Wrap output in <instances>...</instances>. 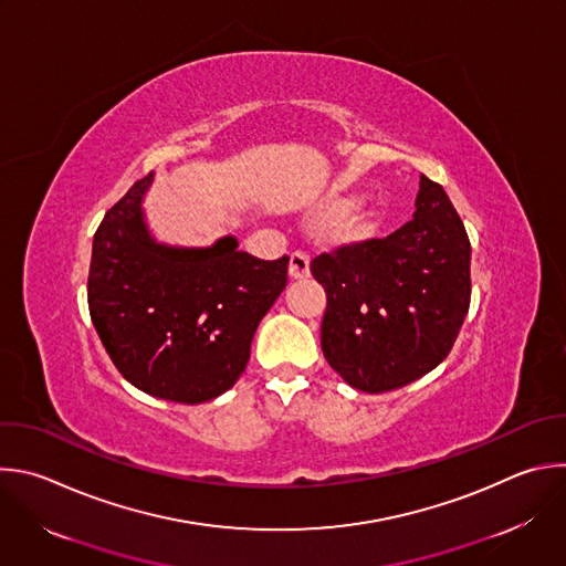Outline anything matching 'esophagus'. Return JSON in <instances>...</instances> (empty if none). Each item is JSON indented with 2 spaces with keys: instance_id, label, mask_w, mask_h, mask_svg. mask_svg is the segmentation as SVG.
I'll list each match as a JSON object with an SVG mask.
<instances>
[{
  "instance_id": "obj_1",
  "label": "esophagus",
  "mask_w": 566,
  "mask_h": 566,
  "mask_svg": "<svg viewBox=\"0 0 566 566\" xmlns=\"http://www.w3.org/2000/svg\"><path fill=\"white\" fill-rule=\"evenodd\" d=\"M308 264H311L308 255L302 253V251H295V253L291 255L289 275H291L293 280H304V277H308Z\"/></svg>"
}]
</instances>
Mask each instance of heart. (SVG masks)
I'll return each instance as SVG.
<instances>
[{"mask_svg": "<svg viewBox=\"0 0 566 566\" xmlns=\"http://www.w3.org/2000/svg\"><path fill=\"white\" fill-rule=\"evenodd\" d=\"M315 218L326 224L324 240L337 249L366 247L385 227V209L373 200H359L355 193L328 196Z\"/></svg>", "mask_w": 566, "mask_h": 566, "instance_id": "1", "label": "heart"}]
</instances>
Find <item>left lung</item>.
Masks as SVG:
<instances>
[{
  "label": "left lung",
  "instance_id": "1",
  "mask_svg": "<svg viewBox=\"0 0 566 566\" xmlns=\"http://www.w3.org/2000/svg\"><path fill=\"white\" fill-rule=\"evenodd\" d=\"M311 273L326 291L324 357L364 394L394 391L433 370L469 313V235L427 175L411 222L385 240L315 258Z\"/></svg>",
  "mask_w": 566,
  "mask_h": 566
}]
</instances>
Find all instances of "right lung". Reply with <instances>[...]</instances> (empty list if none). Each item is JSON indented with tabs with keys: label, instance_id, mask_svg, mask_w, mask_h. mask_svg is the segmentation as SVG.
<instances>
[{
	"label": "right lung",
	"instance_id": "obj_1",
	"mask_svg": "<svg viewBox=\"0 0 566 566\" xmlns=\"http://www.w3.org/2000/svg\"><path fill=\"white\" fill-rule=\"evenodd\" d=\"M148 172L104 216L88 271L93 326L124 378L170 402L202 405L229 391L247 368L258 324L286 286L289 258L211 247H172L144 218Z\"/></svg>",
	"mask_w": 566,
	"mask_h": 566
}]
</instances>
